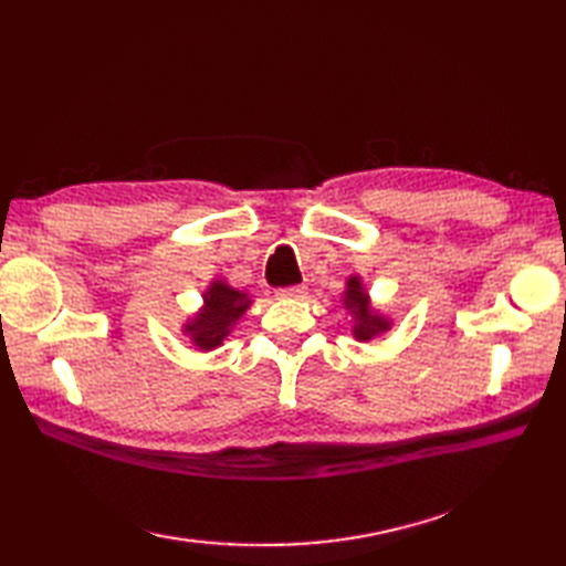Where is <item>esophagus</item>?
I'll return each mask as SVG.
<instances>
[{
    "instance_id": "34e87169",
    "label": "esophagus",
    "mask_w": 566,
    "mask_h": 566,
    "mask_svg": "<svg viewBox=\"0 0 566 566\" xmlns=\"http://www.w3.org/2000/svg\"><path fill=\"white\" fill-rule=\"evenodd\" d=\"M276 297L279 300H304L306 290L304 287H285V290H279Z\"/></svg>"
}]
</instances>
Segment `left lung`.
Returning <instances> with one entry per match:
<instances>
[{
	"label": "left lung",
	"instance_id": "left-lung-1",
	"mask_svg": "<svg viewBox=\"0 0 566 566\" xmlns=\"http://www.w3.org/2000/svg\"><path fill=\"white\" fill-rule=\"evenodd\" d=\"M339 302L345 306V312L352 316V335L356 342H370L391 331L394 318L382 310H378V306H373L364 279L358 276V273H352L347 279L345 293H342Z\"/></svg>",
	"mask_w": 566,
	"mask_h": 566
}]
</instances>
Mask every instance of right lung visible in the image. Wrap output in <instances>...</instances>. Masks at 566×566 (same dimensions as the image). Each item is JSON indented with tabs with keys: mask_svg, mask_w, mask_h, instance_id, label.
<instances>
[{
	"mask_svg": "<svg viewBox=\"0 0 566 566\" xmlns=\"http://www.w3.org/2000/svg\"><path fill=\"white\" fill-rule=\"evenodd\" d=\"M252 295L229 285L224 279H214L202 290V304L181 323V335L191 342L196 352L208 354L224 345L238 321L252 306Z\"/></svg>",
	"mask_w": 566,
	"mask_h": 566,
	"instance_id": "1",
	"label": "right lung"
}]
</instances>
